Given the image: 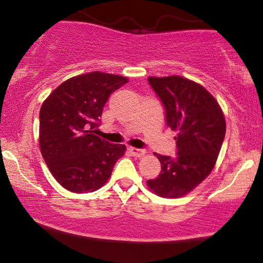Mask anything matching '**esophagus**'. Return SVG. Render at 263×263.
I'll return each mask as SVG.
<instances>
[{"label":"esophagus","mask_w":263,"mask_h":263,"mask_svg":"<svg viewBox=\"0 0 263 263\" xmlns=\"http://www.w3.org/2000/svg\"><path fill=\"white\" fill-rule=\"evenodd\" d=\"M128 151H129V153L132 154V156H134V157H136V158L143 157V156H145V153H146L145 151H143V149L135 148V147H129Z\"/></svg>","instance_id":"obj_1"}]
</instances>
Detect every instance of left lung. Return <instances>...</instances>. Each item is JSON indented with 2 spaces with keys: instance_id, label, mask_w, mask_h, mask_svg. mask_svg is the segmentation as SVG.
Segmentation results:
<instances>
[{
  "instance_id": "obj_1",
  "label": "left lung",
  "mask_w": 263,
  "mask_h": 263,
  "mask_svg": "<svg viewBox=\"0 0 263 263\" xmlns=\"http://www.w3.org/2000/svg\"><path fill=\"white\" fill-rule=\"evenodd\" d=\"M148 82L165 107L167 127L176 132L177 157L154 153L161 172L147 185L161 197L177 199L195 189L213 170L225 138V117L214 97L189 79L149 77Z\"/></svg>"
}]
</instances>
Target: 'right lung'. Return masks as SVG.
I'll return each mask as SVG.
<instances>
[{"instance_id": "obj_1", "label": "right lung", "mask_w": 263, "mask_h": 263, "mask_svg": "<svg viewBox=\"0 0 263 263\" xmlns=\"http://www.w3.org/2000/svg\"><path fill=\"white\" fill-rule=\"evenodd\" d=\"M120 75L92 73L62 82L39 112V147L50 172L73 193L96 192L110 178L125 146L95 135L110 95L127 84Z\"/></svg>"}]
</instances>
